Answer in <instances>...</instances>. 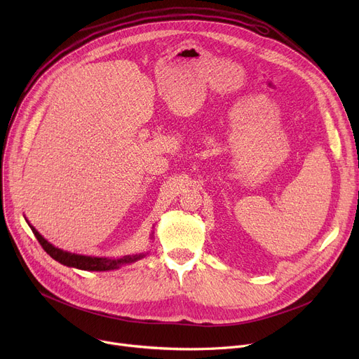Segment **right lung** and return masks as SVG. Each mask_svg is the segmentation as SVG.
<instances>
[{"label": "right lung", "mask_w": 359, "mask_h": 359, "mask_svg": "<svg viewBox=\"0 0 359 359\" xmlns=\"http://www.w3.org/2000/svg\"><path fill=\"white\" fill-rule=\"evenodd\" d=\"M30 229H32L34 237L37 238V241L41 243L43 250L52 259L62 263V265H65V266H72V268L83 269V271H110V269L119 268L121 265H123V263H132V262L144 257V255H135V256H123L121 259H107V257L103 259V257H90V256L68 253V252H64L58 248L52 246V244L48 243V240H45L39 233H37V230L33 229L32 225H30Z\"/></svg>", "instance_id": "add662e5"}]
</instances>
